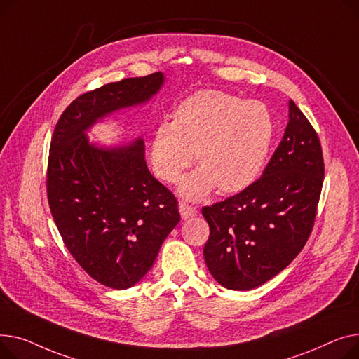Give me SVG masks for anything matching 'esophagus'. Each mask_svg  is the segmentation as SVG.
Instances as JSON below:
<instances>
[{"mask_svg":"<svg viewBox=\"0 0 359 359\" xmlns=\"http://www.w3.org/2000/svg\"><path fill=\"white\" fill-rule=\"evenodd\" d=\"M178 207H180V213H181L182 219H189V217L197 216V208L194 205H189L184 201H180Z\"/></svg>","mask_w":359,"mask_h":359,"instance_id":"34e87169","label":"esophagus"}]
</instances>
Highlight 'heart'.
Masks as SVG:
<instances>
[{"label":"heart","instance_id":"obj_1","mask_svg":"<svg viewBox=\"0 0 359 359\" xmlns=\"http://www.w3.org/2000/svg\"><path fill=\"white\" fill-rule=\"evenodd\" d=\"M272 139L273 120L265 105L201 90L177 104L170 124L158 126L151 162L158 178L174 184L196 154L200 168L182 184V194L198 198L215 187L236 194L259 178Z\"/></svg>","mask_w":359,"mask_h":359}]
</instances>
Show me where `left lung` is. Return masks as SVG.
Segmentation results:
<instances>
[{
  "label": "left lung",
  "mask_w": 359,
  "mask_h": 359,
  "mask_svg": "<svg viewBox=\"0 0 359 359\" xmlns=\"http://www.w3.org/2000/svg\"><path fill=\"white\" fill-rule=\"evenodd\" d=\"M278 147L243 191L203 207L210 226L204 259L215 280L236 291L276 277L304 248L325 180L320 139L294 101Z\"/></svg>",
  "instance_id": "8db88e82"
}]
</instances>
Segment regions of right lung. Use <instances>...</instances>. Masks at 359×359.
<instances>
[{"instance_id": "add662e5", "label": "right lung", "mask_w": 359, "mask_h": 359, "mask_svg": "<svg viewBox=\"0 0 359 359\" xmlns=\"http://www.w3.org/2000/svg\"><path fill=\"white\" fill-rule=\"evenodd\" d=\"M163 75L126 78L75 98L52 135L46 191L50 213L74 259L100 284L140 281L180 222L175 196L149 172L142 139L98 149L86 130L105 114L149 100Z\"/></svg>"}]
</instances>
